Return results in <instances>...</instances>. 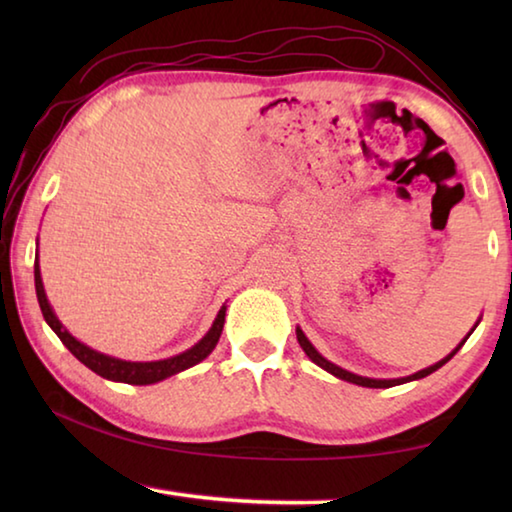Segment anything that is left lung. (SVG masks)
Masks as SVG:
<instances>
[{
	"label": "left lung",
	"instance_id": "8db88e82",
	"mask_svg": "<svg viewBox=\"0 0 512 512\" xmlns=\"http://www.w3.org/2000/svg\"><path fill=\"white\" fill-rule=\"evenodd\" d=\"M476 327V325H474ZM296 334H298V343H300V348L307 352V357L316 363V366H320L323 370H327V372H332L334 377H339V379H345V381H350V384H357V386H366V388H391V386H397V384H406V381H413V379H422V377H427V375H431L433 370H438L440 366H445V363L454 357V354L458 352V348H461V345L467 341V339H463V343L458 345V348L449 354V357H445L443 361H438V363H433V366H429V368H424V370H420V372H415V375H411V377H402V379H368V377H359V375H354V372H348V370H343V368H339V366H334L332 361H327L325 357H320V354L316 352V348L314 345L309 343V339L305 334H302V329H296ZM470 336V334H467Z\"/></svg>",
	"mask_w": 512,
	"mask_h": 512
}]
</instances>
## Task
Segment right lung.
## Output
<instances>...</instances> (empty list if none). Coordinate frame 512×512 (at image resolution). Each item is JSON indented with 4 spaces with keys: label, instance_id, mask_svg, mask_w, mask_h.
<instances>
[{
    "label": "right lung",
    "instance_id": "right-lung-1",
    "mask_svg": "<svg viewBox=\"0 0 512 512\" xmlns=\"http://www.w3.org/2000/svg\"><path fill=\"white\" fill-rule=\"evenodd\" d=\"M36 293H38L42 316H45L49 327L54 329V332L58 334V339L63 341L65 348L72 352L74 357L83 363V366H88L90 370H94L97 375L106 377V379L124 381V384H135V386L155 384V381H162V379H167L171 375H176V372H183L187 368L196 366L198 361H203L207 354H210L216 348V343H219V336L223 332V323H225V307H223L219 311V316H216L210 332H207L203 339L194 345L192 350L178 354V357L164 359V361H144V363H140V361H121V359H112V357H106V354L90 350L88 345L76 341L74 336L58 323L56 314L51 311L49 302H47L45 287H42L38 259H36Z\"/></svg>",
    "mask_w": 512,
    "mask_h": 512
}]
</instances>
